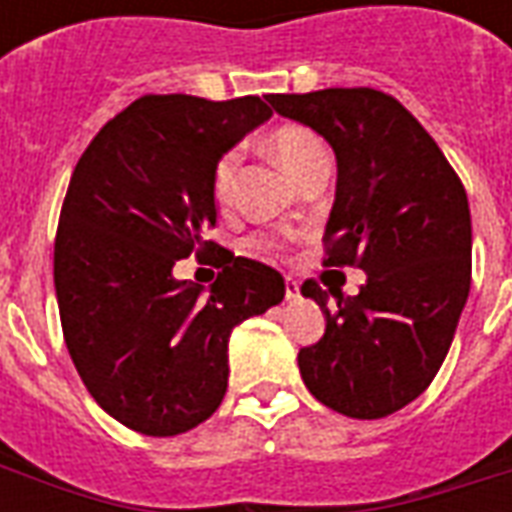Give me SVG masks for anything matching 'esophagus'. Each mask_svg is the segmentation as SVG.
Listing matches in <instances>:
<instances>
[{
	"instance_id": "1",
	"label": "esophagus",
	"mask_w": 512,
	"mask_h": 512,
	"mask_svg": "<svg viewBox=\"0 0 512 512\" xmlns=\"http://www.w3.org/2000/svg\"><path fill=\"white\" fill-rule=\"evenodd\" d=\"M285 299H299V282L293 277H285Z\"/></svg>"
}]
</instances>
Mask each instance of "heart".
<instances>
[{"label":"heart","instance_id":"obj_1","mask_svg":"<svg viewBox=\"0 0 512 512\" xmlns=\"http://www.w3.org/2000/svg\"><path fill=\"white\" fill-rule=\"evenodd\" d=\"M268 153L274 156L279 167L288 172L290 178H296L301 183L304 175L315 169L318 164H326V150L318 136L312 134L310 128L304 126H279L274 128L266 139ZM235 167H238V156L227 153L222 161L213 169V197L219 205H227L230 191H233Z\"/></svg>","mask_w":512,"mask_h":512}]
</instances>
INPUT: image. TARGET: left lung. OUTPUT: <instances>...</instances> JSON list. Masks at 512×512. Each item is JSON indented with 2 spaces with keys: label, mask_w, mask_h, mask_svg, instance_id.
I'll return each mask as SVG.
<instances>
[{
  "label": "left lung",
  "mask_w": 512,
  "mask_h": 512,
  "mask_svg": "<svg viewBox=\"0 0 512 512\" xmlns=\"http://www.w3.org/2000/svg\"><path fill=\"white\" fill-rule=\"evenodd\" d=\"M274 112L323 136L337 158L326 266H359L356 296L304 282L326 332L299 351L315 400L354 419H381L439 373L472 285V216L439 145L395 98L370 87L268 95Z\"/></svg>",
  "instance_id": "left-lung-1"
}]
</instances>
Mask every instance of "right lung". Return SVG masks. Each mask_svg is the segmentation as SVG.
<instances>
[{
  "mask_svg": "<svg viewBox=\"0 0 512 512\" xmlns=\"http://www.w3.org/2000/svg\"><path fill=\"white\" fill-rule=\"evenodd\" d=\"M268 117L255 95H145L73 169L54 241L62 334L95 403L136 433L178 436L211 417L233 329L285 299L279 271L205 241L213 169ZM208 248L223 268L211 289L171 274Z\"/></svg>",
  "mask_w": 512,
  "mask_h": 512,
  "instance_id": "1",
  "label": "right lung"
}]
</instances>
